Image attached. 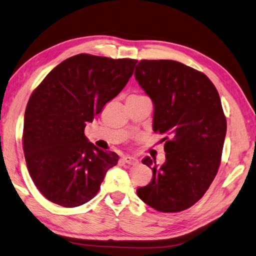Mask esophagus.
<instances>
[{"label": "esophagus", "mask_w": 256, "mask_h": 256, "mask_svg": "<svg viewBox=\"0 0 256 256\" xmlns=\"http://www.w3.org/2000/svg\"><path fill=\"white\" fill-rule=\"evenodd\" d=\"M122 160L124 163H127L129 165H132V164H136L138 160L137 158H132V156H129V155H126V156H122Z\"/></svg>", "instance_id": "34e87169"}]
</instances>
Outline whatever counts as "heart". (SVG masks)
Here are the masks:
<instances>
[{"label":"heart","mask_w":256,"mask_h":256,"mask_svg":"<svg viewBox=\"0 0 256 256\" xmlns=\"http://www.w3.org/2000/svg\"><path fill=\"white\" fill-rule=\"evenodd\" d=\"M130 96H140V94H132Z\"/></svg>","instance_id":"heart-1"}]
</instances>
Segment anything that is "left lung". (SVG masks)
Returning <instances> with one entry per match:
<instances>
[{"mask_svg": "<svg viewBox=\"0 0 256 256\" xmlns=\"http://www.w3.org/2000/svg\"><path fill=\"white\" fill-rule=\"evenodd\" d=\"M136 80L154 103L153 130L163 138L166 160L142 164L153 170L137 194L160 212H178L202 198L218 172L227 122L220 98L201 72L168 60H142Z\"/></svg>", "mask_w": 256, "mask_h": 256, "instance_id": "1", "label": "left lung"}]
</instances>
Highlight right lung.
<instances>
[{"mask_svg": "<svg viewBox=\"0 0 256 256\" xmlns=\"http://www.w3.org/2000/svg\"><path fill=\"white\" fill-rule=\"evenodd\" d=\"M137 60L78 54L57 65L30 96L24 112V158L44 198L73 208L100 190L114 152L88 142L84 129L121 92Z\"/></svg>", "mask_w": 256, "mask_h": 256, "instance_id": "obj_1", "label": "right lung"}]
</instances>
